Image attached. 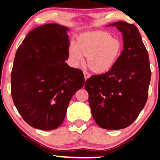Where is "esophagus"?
<instances>
[{
	"label": "esophagus",
	"instance_id": "34e87169",
	"mask_svg": "<svg viewBox=\"0 0 160 160\" xmlns=\"http://www.w3.org/2000/svg\"><path fill=\"white\" fill-rule=\"evenodd\" d=\"M83 75H84V78H85V81L87 79V78H89L91 77V75L88 74L87 72H86V71H83Z\"/></svg>",
	"mask_w": 160,
	"mask_h": 160
}]
</instances>
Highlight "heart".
<instances>
[{"label": "heart", "instance_id": "b5f03b06", "mask_svg": "<svg viewBox=\"0 0 160 160\" xmlns=\"http://www.w3.org/2000/svg\"><path fill=\"white\" fill-rule=\"evenodd\" d=\"M123 44L111 33L103 30L86 32L78 36L77 44H71L69 54L74 64L86 57V64L91 72L102 74L109 72L121 57Z\"/></svg>", "mask_w": 160, "mask_h": 160}]
</instances>
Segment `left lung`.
<instances>
[{
	"label": "left lung",
	"instance_id": "left-lung-1",
	"mask_svg": "<svg viewBox=\"0 0 160 160\" xmlns=\"http://www.w3.org/2000/svg\"><path fill=\"white\" fill-rule=\"evenodd\" d=\"M122 32L123 50L114 67L86 81L88 103L96 123L120 130L131 125L148 100L151 70L147 51L136 26L124 21L110 24Z\"/></svg>",
	"mask_w": 160,
	"mask_h": 160
}]
</instances>
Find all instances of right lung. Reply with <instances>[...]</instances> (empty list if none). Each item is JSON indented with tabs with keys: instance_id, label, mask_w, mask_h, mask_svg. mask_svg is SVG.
<instances>
[{
	"instance_id": "obj_1",
	"label": "right lung",
	"mask_w": 160,
	"mask_h": 160,
	"mask_svg": "<svg viewBox=\"0 0 160 160\" xmlns=\"http://www.w3.org/2000/svg\"><path fill=\"white\" fill-rule=\"evenodd\" d=\"M69 30L55 23L39 26L28 34L15 54L12 98L25 121L37 129L58 128L72 96L84 84L82 71L65 62Z\"/></svg>"
}]
</instances>
